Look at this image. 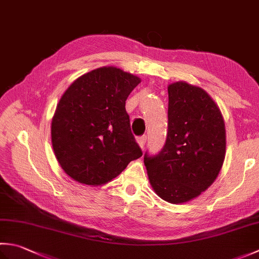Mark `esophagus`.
Instances as JSON below:
<instances>
[{
    "instance_id": "34e87169",
    "label": "esophagus",
    "mask_w": 259,
    "mask_h": 259,
    "mask_svg": "<svg viewBox=\"0 0 259 259\" xmlns=\"http://www.w3.org/2000/svg\"><path fill=\"white\" fill-rule=\"evenodd\" d=\"M146 141H147V137L146 136H141V137H139V138H138V144H139L141 149L145 148Z\"/></svg>"
}]
</instances>
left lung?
<instances>
[{
    "instance_id": "obj_1",
    "label": "left lung",
    "mask_w": 259,
    "mask_h": 259,
    "mask_svg": "<svg viewBox=\"0 0 259 259\" xmlns=\"http://www.w3.org/2000/svg\"><path fill=\"white\" fill-rule=\"evenodd\" d=\"M226 156V128L219 106L199 86H168V131L158 155L144 163L156 194L173 204L204 192L219 175Z\"/></svg>"
}]
</instances>
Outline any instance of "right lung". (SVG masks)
I'll return each instance as SVG.
<instances>
[{
  "mask_svg": "<svg viewBox=\"0 0 259 259\" xmlns=\"http://www.w3.org/2000/svg\"><path fill=\"white\" fill-rule=\"evenodd\" d=\"M140 82L109 66L82 75L65 91L53 116L52 143L69 177L103 185L143 156L125 111V100Z\"/></svg>",
  "mask_w": 259,
  "mask_h": 259,
  "instance_id": "add662e5",
  "label": "right lung"
}]
</instances>
